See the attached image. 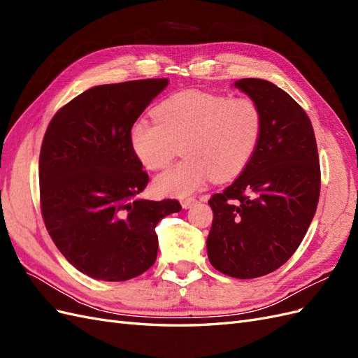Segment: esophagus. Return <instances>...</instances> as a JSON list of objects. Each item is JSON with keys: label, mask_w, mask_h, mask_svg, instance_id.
<instances>
[{"label": "esophagus", "mask_w": 358, "mask_h": 358, "mask_svg": "<svg viewBox=\"0 0 358 358\" xmlns=\"http://www.w3.org/2000/svg\"><path fill=\"white\" fill-rule=\"evenodd\" d=\"M197 203V199H194V197H189V199H183L182 201H180V204H182V208L183 209H189V208H192L194 204Z\"/></svg>", "instance_id": "1"}]
</instances>
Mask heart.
I'll use <instances>...</instances> for the list:
<instances>
[{
	"mask_svg": "<svg viewBox=\"0 0 358 358\" xmlns=\"http://www.w3.org/2000/svg\"><path fill=\"white\" fill-rule=\"evenodd\" d=\"M154 116L155 121L133 124L129 142L149 170L167 167L180 145L185 157L155 179V189L170 196H188L210 176L227 180L241 175L263 134V113L255 101L199 90L167 96Z\"/></svg>",
	"mask_w": 358,
	"mask_h": 358,
	"instance_id": "heart-1",
	"label": "heart"
}]
</instances>
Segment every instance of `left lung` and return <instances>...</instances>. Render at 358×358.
<instances>
[{
	"label": "left lung",
	"mask_w": 358,
	"mask_h": 358,
	"mask_svg": "<svg viewBox=\"0 0 358 358\" xmlns=\"http://www.w3.org/2000/svg\"><path fill=\"white\" fill-rule=\"evenodd\" d=\"M263 113V134L246 169L209 200L210 264L221 273L252 279L275 272L301 243L317 210L321 170L306 112L263 79L234 83Z\"/></svg>",
	"instance_id": "left-lung-1"
}]
</instances>
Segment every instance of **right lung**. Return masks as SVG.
I'll return each mask as SVG.
<instances>
[{
    "mask_svg": "<svg viewBox=\"0 0 358 358\" xmlns=\"http://www.w3.org/2000/svg\"><path fill=\"white\" fill-rule=\"evenodd\" d=\"M167 79L100 85L55 113L43 138L38 179L43 221L79 272L122 282L152 266L157 224L179 212L178 200H143L148 173L129 129Z\"/></svg>",
    "mask_w": 358,
    "mask_h": 358,
    "instance_id": "add662e5",
    "label": "right lung"
}]
</instances>
